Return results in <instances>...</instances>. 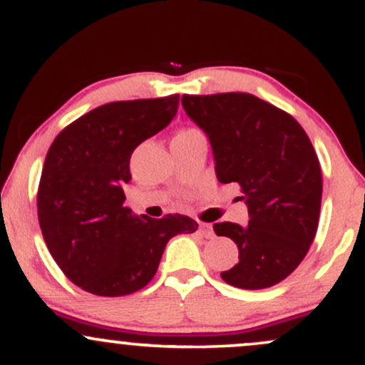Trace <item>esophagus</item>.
Listing matches in <instances>:
<instances>
[{
	"label": "esophagus",
	"mask_w": 365,
	"mask_h": 365,
	"mask_svg": "<svg viewBox=\"0 0 365 365\" xmlns=\"http://www.w3.org/2000/svg\"><path fill=\"white\" fill-rule=\"evenodd\" d=\"M199 232L202 233V237H206V238H212V237H215V232H212L211 226H209V225L200 223V225H199Z\"/></svg>",
	"instance_id": "obj_1"
}]
</instances>
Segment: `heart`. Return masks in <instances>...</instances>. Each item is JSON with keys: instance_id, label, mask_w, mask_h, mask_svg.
<instances>
[{"instance_id": "obj_1", "label": "heart", "mask_w": 365, "mask_h": 365, "mask_svg": "<svg viewBox=\"0 0 365 365\" xmlns=\"http://www.w3.org/2000/svg\"><path fill=\"white\" fill-rule=\"evenodd\" d=\"M195 132H199V130H195V128H182V130H180V132H177V135H175L173 139H180V137L192 135V133H195Z\"/></svg>"}]
</instances>
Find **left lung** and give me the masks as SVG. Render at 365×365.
I'll return each mask as SVG.
<instances>
[{"label": "left lung", "mask_w": 365, "mask_h": 365, "mask_svg": "<svg viewBox=\"0 0 365 365\" xmlns=\"http://www.w3.org/2000/svg\"><path fill=\"white\" fill-rule=\"evenodd\" d=\"M182 106L207 135L217 180L237 182L249 211V225L212 226L238 247V262L221 278L245 290L273 287L302 262L319 223L321 166L307 133L245 92L185 94Z\"/></svg>", "instance_id": "left-lung-1"}]
</instances>
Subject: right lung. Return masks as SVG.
Returning a JSON list of instances; mask_svg holds the SVG:
<instances>
[{"label":"right lung","mask_w":365,"mask_h":365,"mask_svg":"<svg viewBox=\"0 0 365 365\" xmlns=\"http://www.w3.org/2000/svg\"><path fill=\"white\" fill-rule=\"evenodd\" d=\"M180 96L108 103L68 125L46 156L37 216L49 252L70 282L101 297L128 295L156 274L171 237L192 217L153 220L125 207L133 149L170 125Z\"/></svg>","instance_id":"1"}]
</instances>
